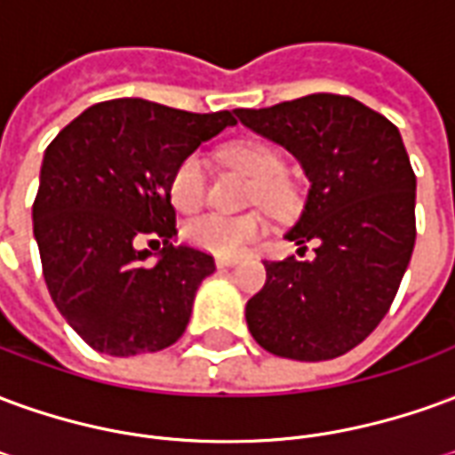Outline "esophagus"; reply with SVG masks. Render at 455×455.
<instances>
[{
  "mask_svg": "<svg viewBox=\"0 0 455 455\" xmlns=\"http://www.w3.org/2000/svg\"><path fill=\"white\" fill-rule=\"evenodd\" d=\"M238 263V258H217V267H231V266H236Z\"/></svg>",
  "mask_w": 455,
  "mask_h": 455,
  "instance_id": "1",
  "label": "esophagus"
}]
</instances>
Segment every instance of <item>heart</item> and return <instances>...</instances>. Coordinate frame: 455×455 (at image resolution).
I'll return each mask as SVG.
<instances>
[{"label":"heart","instance_id":"b5f03b06","mask_svg":"<svg viewBox=\"0 0 455 455\" xmlns=\"http://www.w3.org/2000/svg\"><path fill=\"white\" fill-rule=\"evenodd\" d=\"M221 160L231 168L241 170L253 182L251 199L260 207L275 214H285L295 202V192L290 182L283 178V158L275 150L258 143V140H234L221 148ZM207 188V165L199 153H189L180 160V165L170 175V202L180 212H195L204 202ZM266 219L260 214H243V217H221V214H204L185 224L182 234L192 246L202 248L214 256H238L248 243L263 236Z\"/></svg>","mask_w":455,"mask_h":455}]
</instances>
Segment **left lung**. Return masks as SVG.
Returning a JSON list of instances; mask_svg holds the SVG:
<instances>
[{"label":"left lung","instance_id":"obj_1","mask_svg":"<svg viewBox=\"0 0 455 455\" xmlns=\"http://www.w3.org/2000/svg\"><path fill=\"white\" fill-rule=\"evenodd\" d=\"M234 114L302 165L309 189L285 238L316 243L312 260H266L248 331L280 358L343 355L380 324L410 266L417 178L400 131L341 94Z\"/></svg>","mask_w":455,"mask_h":455}]
</instances>
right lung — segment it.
<instances>
[{
  "mask_svg": "<svg viewBox=\"0 0 455 455\" xmlns=\"http://www.w3.org/2000/svg\"><path fill=\"white\" fill-rule=\"evenodd\" d=\"M234 124V112L192 114L124 97L84 109L45 148L34 202L45 285L94 351L156 353L185 334L214 258L175 243L170 175ZM143 237L164 248L140 249Z\"/></svg>",
  "mask_w": 455,
  "mask_h": 455,
  "instance_id": "obj_1",
  "label": "right lung"
}]
</instances>
